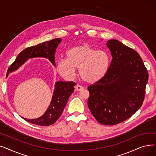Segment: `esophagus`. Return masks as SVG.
I'll return each mask as SVG.
<instances>
[{
	"label": "esophagus",
	"mask_w": 156,
	"mask_h": 156,
	"mask_svg": "<svg viewBox=\"0 0 156 156\" xmlns=\"http://www.w3.org/2000/svg\"><path fill=\"white\" fill-rule=\"evenodd\" d=\"M75 90L76 91H80V90H83V87L82 86H80L79 85H77L76 87H75Z\"/></svg>",
	"instance_id": "esophagus-1"
}]
</instances>
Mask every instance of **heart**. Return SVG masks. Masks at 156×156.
<instances>
[{
    "label": "heart",
    "mask_w": 156,
    "mask_h": 156,
    "mask_svg": "<svg viewBox=\"0 0 156 156\" xmlns=\"http://www.w3.org/2000/svg\"><path fill=\"white\" fill-rule=\"evenodd\" d=\"M66 59H61L56 64V70L65 80H71L78 69L80 78L88 83H95L107 74L110 57L104 51L97 50L87 44L70 48L66 54Z\"/></svg>",
    "instance_id": "1"
}]
</instances>
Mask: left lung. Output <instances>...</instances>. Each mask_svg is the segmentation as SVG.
I'll use <instances>...</instances> for the list:
<instances>
[{
    "mask_svg": "<svg viewBox=\"0 0 156 156\" xmlns=\"http://www.w3.org/2000/svg\"><path fill=\"white\" fill-rule=\"evenodd\" d=\"M112 59L106 75L90 85L88 106L100 123L115 125L132 116L142 106L149 75L133 48L111 39L108 44Z\"/></svg>",
    "mask_w": 156,
    "mask_h": 156,
    "instance_id": "obj_1",
    "label": "left lung"
}]
</instances>
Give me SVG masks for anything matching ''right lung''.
I'll return each instance as SVG.
<instances>
[{"instance_id": "add662e5", "label": "right lung", "mask_w": 156, "mask_h": 156, "mask_svg": "<svg viewBox=\"0 0 156 156\" xmlns=\"http://www.w3.org/2000/svg\"><path fill=\"white\" fill-rule=\"evenodd\" d=\"M62 40L61 38H55L35 46L28 47L21 51L16 57V60L8 68L7 76L17 69L28 59L34 57L48 58L54 66L55 63V52L56 48ZM76 83L73 81H57L55 84V89L52 101L47 110L41 117L29 119L23 118L25 121L39 126H50L59 118L67 104L69 96L73 92L74 87Z\"/></svg>"}]
</instances>
